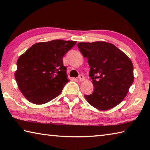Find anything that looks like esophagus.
Instances as JSON below:
<instances>
[{"label": "esophagus", "instance_id": "esophagus-1", "mask_svg": "<svg viewBox=\"0 0 150 150\" xmlns=\"http://www.w3.org/2000/svg\"><path fill=\"white\" fill-rule=\"evenodd\" d=\"M78 79H79V81H81V82H82V81H83L85 80V77H84V76H83V75H80L79 76Z\"/></svg>", "mask_w": 150, "mask_h": 150}]
</instances>
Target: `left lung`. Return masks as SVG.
<instances>
[{"label":"left lung","instance_id":"8db88e82","mask_svg":"<svg viewBox=\"0 0 150 150\" xmlns=\"http://www.w3.org/2000/svg\"><path fill=\"white\" fill-rule=\"evenodd\" d=\"M90 66L93 93L85 95L87 102L100 110L115 107L123 100L134 82L132 61L115 45L105 42L77 44Z\"/></svg>","mask_w":150,"mask_h":150}]
</instances>
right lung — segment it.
Listing matches in <instances>:
<instances>
[{"instance_id":"add662e5","label":"right lung","mask_w":150,"mask_h":150,"mask_svg":"<svg viewBox=\"0 0 150 150\" xmlns=\"http://www.w3.org/2000/svg\"><path fill=\"white\" fill-rule=\"evenodd\" d=\"M75 41L55 40L32 45L17 61L18 87L30 103L42 105L62 93L69 80L63 57Z\"/></svg>"}]
</instances>
